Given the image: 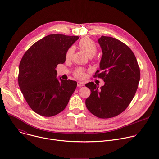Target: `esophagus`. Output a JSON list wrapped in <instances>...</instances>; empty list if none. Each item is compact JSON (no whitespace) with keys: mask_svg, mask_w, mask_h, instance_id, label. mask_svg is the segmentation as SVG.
I'll use <instances>...</instances> for the list:
<instances>
[{"mask_svg":"<svg viewBox=\"0 0 159 159\" xmlns=\"http://www.w3.org/2000/svg\"><path fill=\"white\" fill-rule=\"evenodd\" d=\"M77 86L78 87H82L84 86V83L82 82H77Z\"/></svg>","mask_w":159,"mask_h":159,"instance_id":"34e87169","label":"esophagus"}]
</instances>
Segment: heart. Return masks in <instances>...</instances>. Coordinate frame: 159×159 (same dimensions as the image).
Wrapping results in <instances>:
<instances>
[{"mask_svg": "<svg viewBox=\"0 0 159 159\" xmlns=\"http://www.w3.org/2000/svg\"><path fill=\"white\" fill-rule=\"evenodd\" d=\"M79 47L84 51V52L89 57H93L97 52V47L95 43L88 38L82 39L79 43ZM74 53V48L70 47L66 53V58H70L72 57ZM74 75L79 79H84L85 77V70L82 68H78L74 72Z\"/></svg>", "mask_w": 159, "mask_h": 159, "instance_id": "heart-1", "label": "heart"}]
</instances>
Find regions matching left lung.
Returning a JSON list of instances; mask_svg holds the SVG:
<instances>
[{
	"mask_svg": "<svg viewBox=\"0 0 159 159\" xmlns=\"http://www.w3.org/2000/svg\"><path fill=\"white\" fill-rule=\"evenodd\" d=\"M102 55L94 77L103 79L99 87L85 84L90 95L85 100L88 110L99 118L118 116L128 106L137 92L140 79V68L131 49L121 41L102 36L98 39Z\"/></svg>",
	"mask_w": 159,
	"mask_h": 159,
	"instance_id": "1",
	"label": "left lung"
}]
</instances>
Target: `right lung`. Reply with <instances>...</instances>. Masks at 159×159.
<instances>
[{
    "label": "right lung",
    "mask_w": 159,
    "mask_h": 159,
    "mask_svg": "<svg viewBox=\"0 0 159 159\" xmlns=\"http://www.w3.org/2000/svg\"><path fill=\"white\" fill-rule=\"evenodd\" d=\"M79 38L77 36L50 34L26 51L19 67L18 84L30 107L37 114L50 117L66 106L77 83L57 78L58 64L63 63L66 53Z\"/></svg>",
    "instance_id": "add662e5"
}]
</instances>
